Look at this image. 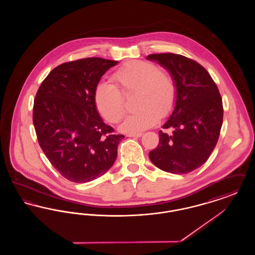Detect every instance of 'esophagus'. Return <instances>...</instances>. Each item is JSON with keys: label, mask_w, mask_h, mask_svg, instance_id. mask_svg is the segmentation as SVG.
<instances>
[{"label": "esophagus", "mask_w": 255, "mask_h": 255, "mask_svg": "<svg viewBox=\"0 0 255 255\" xmlns=\"http://www.w3.org/2000/svg\"><path fill=\"white\" fill-rule=\"evenodd\" d=\"M141 135H142L141 133H127V136H129V137H139Z\"/></svg>", "instance_id": "esophagus-1"}]
</instances>
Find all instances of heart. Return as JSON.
<instances>
[{"label":"heart","mask_w":255,"mask_h":255,"mask_svg":"<svg viewBox=\"0 0 255 255\" xmlns=\"http://www.w3.org/2000/svg\"><path fill=\"white\" fill-rule=\"evenodd\" d=\"M113 84L100 82L94 92L97 112L107 122L117 123L125 111L124 95L135 92L134 106L137 109L129 114L121 125L126 133H137L168 116L175 108L178 87L171 73L160 70L157 64L144 60L125 63L112 74Z\"/></svg>","instance_id":"heart-1"}]
</instances>
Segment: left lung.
<instances>
[{"instance_id": "obj_1", "label": "left lung", "mask_w": 255, "mask_h": 255, "mask_svg": "<svg viewBox=\"0 0 255 255\" xmlns=\"http://www.w3.org/2000/svg\"><path fill=\"white\" fill-rule=\"evenodd\" d=\"M176 80L178 97L169 120L162 126L155 149L149 158L159 169L173 174H186L202 166L215 146L223 124V102L210 74L198 62L175 53H153Z\"/></svg>"}]
</instances>
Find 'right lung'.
Returning <instances> with one entry per match:
<instances>
[{
	"label": "right lung",
	"mask_w": 255,
	"mask_h": 255,
	"mask_svg": "<svg viewBox=\"0 0 255 255\" xmlns=\"http://www.w3.org/2000/svg\"><path fill=\"white\" fill-rule=\"evenodd\" d=\"M118 61L88 57L63 63L43 80L34 99L32 120L39 145L67 180L88 182L113 166L116 134L97 113L94 92L101 76Z\"/></svg>",
	"instance_id": "obj_1"
}]
</instances>
